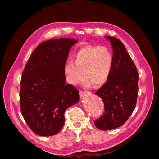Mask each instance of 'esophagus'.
<instances>
[{
  "instance_id": "1",
  "label": "esophagus",
  "mask_w": 159,
  "mask_h": 159,
  "mask_svg": "<svg viewBox=\"0 0 159 159\" xmlns=\"http://www.w3.org/2000/svg\"><path fill=\"white\" fill-rule=\"evenodd\" d=\"M88 92L87 91H80V97H83V96L84 95H85V94H87Z\"/></svg>"
}]
</instances>
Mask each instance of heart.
<instances>
[{
  "instance_id": "heart-1",
  "label": "heart",
  "mask_w": 159,
  "mask_h": 159,
  "mask_svg": "<svg viewBox=\"0 0 159 159\" xmlns=\"http://www.w3.org/2000/svg\"><path fill=\"white\" fill-rule=\"evenodd\" d=\"M74 62L68 61L64 66L66 80L73 85L84 78V84L91 87L103 85L107 81L113 65L112 52L107 47L86 46L74 54Z\"/></svg>"
}]
</instances>
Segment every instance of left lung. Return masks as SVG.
Segmentation results:
<instances>
[{"label": "left lung", "instance_id": "1", "mask_svg": "<svg viewBox=\"0 0 159 159\" xmlns=\"http://www.w3.org/2000/svg\"><path fill=\"white\" fill-rule=\"evenodd\" d=\"M113 47V65L107 82L95 94L104 103L105 111L94 121L103 131L114 129L125 123L136 106L139 74L125 47L117 38L106 36Z\"/></svg>", "mask_w": 159, "mask_h": 159}]
</instances>
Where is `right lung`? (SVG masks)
<instances>
[{
	"mask_svg": "<svg viewBox=\"0 0 159 159\" xmlns=\"http://www.w3.org/2000/svg\"><path fill=\"white\" fill-rule=\"evenodd\" d=\"M71 38L52 39L41 43L31 54L22 74L20 111L28 126L40 136L57 134L63 127L64 113L80 99L79 91L66 84L64 66Z\"/></svg>",
	"mask_w": 159,
	"mask_h": 159,
	"instance_id": "1",
	"label": "right lung"
}]
</instances>
